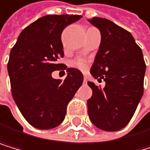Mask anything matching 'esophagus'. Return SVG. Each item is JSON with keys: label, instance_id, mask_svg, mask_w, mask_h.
Listing matches in <instances>:
<instances>
[{"label": "esophagus", "instance_id": "34e87169", "mask_svg": "<svg viewBox=\"0 0 150 150\" xmlns=\"http://www.w3.org/2000/svg\"><path fill=\"white\" fill-rule=\"evenodd\" d=\"M87 80H88V79H87V77H86V76L84 75V77H83V81L85 82V83H86V82H87Z\"/></svg>", "mask_w": 150, "mask_h": 150}]
</instances>
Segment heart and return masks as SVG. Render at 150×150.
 Listing matches in <instances>:
<instances>
[{
	"mask_svg": "<svg viewBox=\"0 0 150 150\" xmlns=\"http://www.w3.org/2000/svg\"><path fill=\"white\" fill-rule=\"evenodd\" d=\"M71 65L73 67H75V68H78L79 69H81V70H85L88 68L87 61L84 60V59H81V58L73 60L71 62Z\"/></svg>",
	"mask_w": 150,
	"mask_h": 150,
	"instance_id": "heart-1",
	"label": "heart"
}]
</instances>
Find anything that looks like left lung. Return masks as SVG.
Returning a JSON list of instances; mask_svg holds the SVG:
<instances>
[{
  "label": "left lung",
  "mask_w": 150,
  "mask_h": 150,
  "mask_svg": "<svg viewBox=\"0 0 150 150\" xmlns=\"http://www.w3.org/2000/svg\"><path fill=\"white\" fill-rule=\"evenodd\" d=\"M88 21L101 33L99 50L90 72L95 79L106 81L103 89L88 81L93 90L87 101L88 114L97 128L119 131L131 121L143 96V53L132 34L112 21L101 17Z\"/></svg>",
  "instance_id": "obj_1"
}]
</instances>
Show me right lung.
Segmentation results:
<instances>
[{"label": "right lung", "instance_id": "add662e5", "mask_svg": "<svg viewBox=\"0 0 150 150\" xmlns=\"http://www.w3.org/2000/svg\"><path fill=\"white\" fill-rule=\"evenodd\" d=\"M82 16L78 15L44 16L24 28L12 48L7 69L12 96L27 122L33 127L47 130L64 121L67 107L81 86L83 75L68 69L62 81L52 72L62 69L63 29ZM67 69V67H66Z\"/></svg>", "mask_w": 150, "mask_h": 150}]
</instances>
